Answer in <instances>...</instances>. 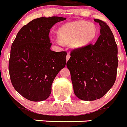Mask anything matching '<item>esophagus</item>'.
I'll return each instance as SVG.
<instances>
[{"mask_svg":"<svg viewBox=\"0 0 127 127\" xmlns=\"http://www.w3.org/2000/svg\"><path fill=\"white\" fill-rule=\"evenodd\" d=\"M70 57V54H69V53H67V56H66V60H67V61H68V60H69Z\"/></svg>","mask_w":127,"mask_h":127,"instance_id":"obj_1","label":"esophagus"}]
</instances>
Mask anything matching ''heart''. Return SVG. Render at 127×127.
<instances>
[{"mask_svg":"<svg viewBox=\"0 0 127 127\" xmlns=\"http://www.w3.org/2000/svg\"><path fill=\"white\" fill-rule=\"evenodd\" d=\"M97 33L96 26L85 21H76L64 25L59 28V39L57 42L69 44L74 48H81L88 45L95 38Z\"/></svg>","mask_w":127,"mask_h":127,"instance_id":"b5f03b06","label":"heart"}]
</instances>
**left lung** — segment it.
<instances>
[{
  "mask_svg": "<svg viewBox=\"0 0 127 127\" xmlns=\"http://www.w3.org/2000/svg\"><path fill=\"white\" fill-rule=\"evenodd\" d=\"M94 21L100 26L97 41L94 45L72 50L67 62L74 94L79 99L88 101L99 99L112 88L118 64L113 32L102 20Z\"/></svg>",
  "mask_w": 127,
  "mask_h": 127,
  "instance_id": "obj_1",
  "label": "left lung"
}]
</instances>
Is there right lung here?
Returning a JSON list of instances; mask_svg holds the SVG:
<instances>
[{"label": "right lung", "mask_w": 127, "mask_h": 127, "mask_svg": "<svg viewBox=\"0 0 127 127\" xmlns=\"http://www.w3.org/2000/svg\"><path fill=\"white\" fill-rule=\"evenodd\" d=\"M65 20L58 16L33 20L20 29L12 44L10 79L14 89L29 100L50 97L54 79L65 66L67 53L51 51L49 37L53 26Z\"/></svg>", "instance_id": "obj_1"}]
</instances>
